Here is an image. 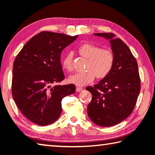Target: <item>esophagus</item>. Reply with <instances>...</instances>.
<instances>
[{
	"mask_svg": "<svg viewBox=\"0 0 155 155\" xmlns=\"http://www.w3.org/2000/svg\"><path fill=\"white\" fill-rule=\"evenodd\" d=\"M83 90V87H77L76 88V91H77V92H82Z\"/></svg>",
	"mask_w": 155,
	"mask_h": 155,
	"instance_id": "esophagus-1",
	"label": "esophagus"
}]
</instances>
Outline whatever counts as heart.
I'll return each instance as SVG.
<instances>
[{
	"instance_id": "1",
	"label": "heart",
	"mask_w": 155,
	"mask_h": 155,
	"mask_svg": "<svg viewBox=\"0 0 155 155\" xmlns=\"http://www.w3.org/2000/svg\"><path fill=\"white\" fill-rule=\"evenodd\" d=\"M80 54L88 58L85 72L76 73L68 78L69 82L83 86L92 82L96 76L102 78L108 74L114 64V55L111 51L101 49L91 43H83L78 48ZM63 68L68 72L73 70L72 54L68 53L62 59Z\"/></svg>"
}]
</instances>
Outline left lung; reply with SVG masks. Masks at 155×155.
<instances>
[{"instance_id":"left-lung-1","label":"left lung","mask_w":155,"mask_h":155,"mask_svg":"<svg viewBox=\"0 0 155 155\" xmlns=\"http://www.w3.org/2000/svg\"><path fill=\"white\" fill-rule=\"evenodd\" d=\"M110 40L114 64L110 73L86 90L92 95L87 105L90 119L98 126L110 127L124 121L133 111L141 89L136 58L130 50L112 33H95Z\"/></svg>"}]
</instances>
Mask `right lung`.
Wrapping results in <instances>:
<instances>
[{
  "instance_id": "add662e5",
  "label": "right lung",
  "mask_w": 155,
  "mask_h": 155,
  "mask_svg": "<svg viewBox=\"0 0 155 155\" xmlns=\"http://www.w3.org/2000/svg\"><path fill=\"white\" fill-rule=\"evenodd\" d=\"M77 37L41 31L16 56L12 70V97L22 114L34 124H53L62 111L61 101L75 92L74 84L56 83L65 78L61 51Z\"/></svg>"
}]
</instances>
